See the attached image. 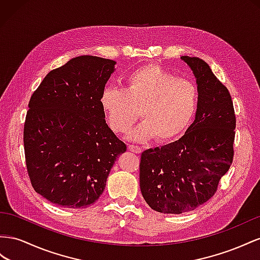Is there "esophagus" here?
<instances>
[{
  "label": "esophagus",
  "mask_w": 260,
  "mask_h": 260,
  "mask_svg": "<svg viewBox=\"0 0 260 260\" xmlns=\"http://www.w3.org/2000/svg\"><path fill=\"white\" fill-rule=\"evenodd\" d=\"M128 149H129V151L134 152V153L142 152V148L138 147V146H134V145H128Z\"/></svg>",
  "instance_id": "34e87169"
}]
</instances>
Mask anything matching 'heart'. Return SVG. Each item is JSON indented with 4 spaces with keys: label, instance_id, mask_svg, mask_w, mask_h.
Wrapping results in <instances>:
<instances>
[{
    "label": "heart",
    "instance_id": "obj_1",
    "mask_svg": "<svg viewBox=\"0 0 260 260\" xmlns=\"http://www.w3.org/2000/svg\"><path fill=\"white\" fill-rule=\"evenodd\" d=\"M100 107L108 125L116 134L127 132L138 115L143 118L128 138L171 143L188 128L199 106V90L191 80L180 78L159 65L132 72L125 88L102 89Z\"/></svg>",
    "mask_w": 260,
    "mask_h": 260
}]
</instances>
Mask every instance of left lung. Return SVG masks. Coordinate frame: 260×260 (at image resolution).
<instances>
[{
    "label": "left lung",
    "mask_w": 260,
    "mask_h": 260,
    "mask_svg": "<svg viewBox=\"0 0 260 260\" xmlns=\"http://www.w3.org/2000/svg\"><path fill=\"white\" fill-rule=\"evenodd\" d=\"M196 77L199 106L195 121L174 143L142 153L139 184L151 209L180 214L196 209L217 191L233 161L236 118L228 88L210 66L181 56Z\"/></svg>",
    "instance_id": "left-lung-1"
}]
</instances>
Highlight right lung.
Segmentation results:
<instances>
[{"instance_id": "add662e5", "label": "right lung", "mask_w": 260, "mask_h": 260, "mask_svg": "<svg viewBox=\"0 0 260 260\" xmlns=\"http://www.w3.org/2000/svg\"><path fill=\"white\" fill-rule=\"evenodd\" d=\"M115 61L74 57L43 78L29 101L24 148L34 189L65 208H86L101 196L126 145L111 131L99 98Z\"/></svg>"}]
</instances>
